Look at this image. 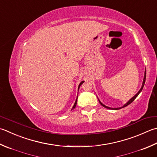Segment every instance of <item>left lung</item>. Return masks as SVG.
<instances>
[{"instance_id": "left-lung-1", "label": "left lung", "mask_w": 157, "mask_h": 157, "mask_svg": "<svg viewBox=\"0 0 157 157\" xmlns=\"http://www.w3.org/2000/svg\"><path fill=\"white\" fill-rule=\"evenodd\" d=\"M146 69H145V72H144V79H143V82H142V87H141V88H140V90L137 92V93L136 94V95H134V96L131 98V99L128 101V102H127L124 105L122 106V107H115V108H113V107H107V106H106V105H104V104H103L100 101V100L98 99V100H99V103H100V104L102 106H103L104 107H105V108H107V109H115V110H117V109H121V108H122V107H126V106H127L128 105H129V104H131L132 102H133V101L136 99V97L138 96V95H139V94L141 93V92H142V89H143V88H144V84H145V82H146ZM98 98V97H97Z\"/></svg>"}]
</instances>
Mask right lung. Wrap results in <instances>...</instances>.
Here are the masks:
<instances>
[{"label": "right lung", "mask_w": 157, "mask_h": 157, "mask_svg": "<svg viewBox=\"0 0 157 157\" xmlns=\"http://www.w3.org/2000/svg\"><path fill=\"white\" fill-rule=\"evenodd\" d=\"M84 82V81H82L80 83H79V86H78V90H79V87L81 86V85L83 84V83ZM77 101H78V97H77V99H76V100H75V103H74V105H73V107H72V109H71V110H73V109H74L75 108V107H76V105H77Z\"/></svg>", "instance_id": "1"}]
</instances>
